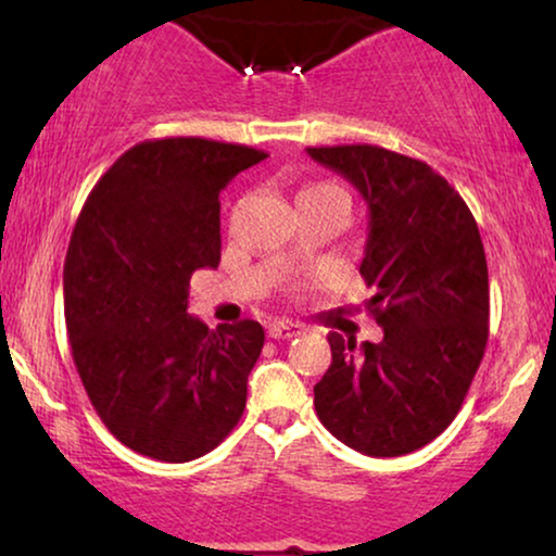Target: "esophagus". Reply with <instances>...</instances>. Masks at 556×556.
Here are the masks:
<instances>
[{
  "label": "esophagus",
  "instance_id": "34e87169",
  "mask_svg": "<svg viewBox=\"0 0 556 556\" xmlns=\"http://www.w3.org/2000/svg\"><path fill=\"white\" fill-rule=\"evenodd\" d=\"M301 333V326L299 324H291V321H273L268 324V337L270 339H293Z\"/></svg>",
  "mask_w": 556,
  "mask_h": 556
}]
</instances>
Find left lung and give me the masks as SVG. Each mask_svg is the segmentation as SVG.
I'll return each instance as SVG.
<instances>
[{
  "label": "left lung",
  "instance_id": "1",
  "mask_svg": "<svg viewBox=\"0 0 556 556\" xmlns=\"http://www.w3.org/2000/svg\"><path fill=\"white\" fill-rule=\"evenodd\" d=\"M369 207L359 273L379 344L331 331L314 387L324 428L375 458L413 453L455 420L489 341V265L473 212L420 159L371 143L308 147Z\"/></svg>",
  "mask_w": 556,
  "mask_h": 556
}]
</instances>
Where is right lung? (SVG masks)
Wrapping results in <instances>:
<instances>
[{
    "mask_svg": "<svg viewBox=\"0 0 556 556\" xmlns=\"http://www.w3.org/2000/svg\"><path fill=\"white\" fill-rule=\"evenodd\" d=\"M265 156L200 136L141 141L75 223L63 273L75 369L113 438L154 460L215 451L245 409L263 326L207 329L187 299L192 273L219 265V192Z\"/></svg>",
    "mask_w": 556,
    "mask_h": 556,
    "instance_id": "right-lung-1",
    "label": "right lung"
}]
</instances>
